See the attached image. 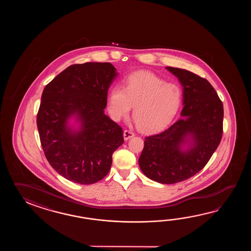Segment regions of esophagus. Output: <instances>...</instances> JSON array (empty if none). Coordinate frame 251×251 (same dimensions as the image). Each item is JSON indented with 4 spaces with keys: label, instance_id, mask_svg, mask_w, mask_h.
I'll list each match as a JSON object with an SVG mask.
<instances>
[{
    "label": "esophagus",
    "instance_id": "obj_1",
    "mask_svg": "<svg viewBox=\"0 0 251 251\" xmlns=\"http://www.w3.org/2000/svg\"><path fill=\"white\" fill-rule=\"evenodd\" d=\"M133 136H134V133L131 130H125L124 131V139L126 141H127L128 139L132 138Z\"/></svg>",
    "mask_w": 251,
    "mask_h": 251
}]
</instances>
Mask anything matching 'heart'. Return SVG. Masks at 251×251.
<instances>
[{
  "label": "heart",
  "instance_id": "b5f03b06",
  "mask_svg": "<svg viewBox=\"0 0 251 251\" xmlns=\"http://www.w3.org/2000/svg\"><path fill=\"white\" fill-rule=\"evenodd\" d=\"M182 102L180 87L149 72L128 76L125 87L115 86L107 99V111L115 121L126 117L132 106L139 129L155 133L167 127L175 118Z\"/></svg>",
  "mask_w": 251,
  "mask_h": 251
}]
</instances>
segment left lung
<instances>
[{"label": "left lung", "mask_w": 251, "mask_h": 251, "mask_svg": "<svg viewBox=\"0 0 251 251\" xmlns=\"http://www.w3.org/2000/svg\"><path fill=\"white\" fill-rule=\"evenodd\" d=\"M166 69L183 87L181 118L164 132L145 137L139 166L150 179L175 184L201 171L217 149L224 106L208 80L187 70Z\"/></svg>", "instance_id": "obj_1"}]
</instances>
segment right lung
I'll use <instances>...</instances> for the list:
<instances>
[{"instance_id":"obj_1","label":"right lung","mask_w":251,"mask_h":251,"mask_svg":"<svg viewBox=\"0 0 251 251\" xmlns=\"http://www.w3.org/2000/svg\"><path fill=\"white\" fill-rule=\"evenodd\" d=\"M118 75L110 63L73 64L43 91L37 117L43 151L53 170L70 181L101 180L113 152L123 144L122 128L104 113ZM72 118L78 128L69 125Z\"/></svg>"}]
</instances>
